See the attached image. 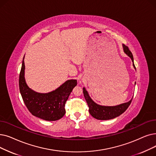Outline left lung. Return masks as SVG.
Returning a JSON list of instances; mask_svg holds the SVG:
<instances>
[{
    "mask_svg": "<svg viewBox=\"0 0 156 156\" xmlns=\"http://www.w3.org/2000/svg\"><path fill=\"white\" fill-rule=\"evenodd\" d=\"M124 51L126 55L131 58L132 60V62H133V67L136 69L135 66L134 64V59L133 54L131 51L129 50L128 47L126 46L125 44L122 45ZM136 84V83H135ZM83 92L84 94V97L87 103L88 106L89 108V113L91 115L96 119L98 120H110L119 117L121 114H122L130 105L133 98L127 103L120 104L117 106H101L98 105L90 98L89 96V93L86 90L85 87L83 88Z\"/></svg>",
    "mask_w": 156,
    "mask_h": 156,
    "instance_id": "8db88e82",
    "label": "left lung"
}]
</instances>
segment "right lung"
Returning <instances> with one entry per match:
<instances>
[{"mask_svg":"<svg viewBox=\"0 0 156 156\" xmlns=\"http://www.w3.org/2000/svg\"><path fill=\"white\" fill-rule=\"evenodd\" d=\"M24 57L20 73L19 87L25 106L34 116L43 120L55 121L60 119L66 113V101L77 85L76 80H67L57 89L48 93L36 92L26 83Z\"/></svg>","mask_w":156,"mask_h":156,"instance_id":"right-lung-1","label":"right lung"}]
</instances>
